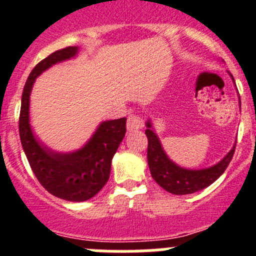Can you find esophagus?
Wrapping results in <instances>:
<instances>
[{"label":"esophagus","mask_w":256,"mask_h":256,"mask_svg":"<svg viewBox=\"0 0 256 256\" xmlns=\"http://www.w3.org/2000/svg\"><path fill=\"white\" fill-rule=\"evenodd\" d=\"M142 126H144V120H142L138 115L130 114V116H128V122H126V130H130V132H134V130H142Z\"/></svg>","instance_id":"1"}]
</instances>
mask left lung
I'll list each match as a JSON object with an SVG mask.
<instances>
[{"instance_id":"8db88e82","label":"left lung","mask_w":256,"mask_h":256,"mask_svg":"<svg viewBox=\"0 0 256 256\" xmlns=\"http://www.w3.org/2000/svg\"><path fill=\"white\" fill-rule=\"evenodd\" d=\"M230 78L234 79V76H230ZM240 106H241V101H240ZM146 126L148 130H144V133L148 140V162L151 176L160 187L173 195H188V194L206 188L224 173L228 164L234 158L236 144H234V148H230V152L220 162L212 166L205 169L182 168L172 162L168 155L165 154L159 137L154 132L150 119L146 122Z\"/></svg>"}]
</instances>
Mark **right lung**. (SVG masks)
<instances>
[{
  "instance_id": "1",
  "label": "right lung",
  "mask_w": 256,
  "mask_h": 256,
  "mask_svg": "<svg viewBox=\"0 0 256 256\" xmlns=\"http://www.w3.org/2000/svg\"><path fill=\"white\" fill-rule=\"evenodd\" d=\"M78 51L76 46L58 50L36 65L24 86L19 118L20 141L32 170L50 194L66 201H86L101 191L110 177L112 156L126 130V118L102 122L87 144L73 152L51 150L34 136L29 104L36 78L52 65L76 58Z\"/></svg>"
}]
</instances>
